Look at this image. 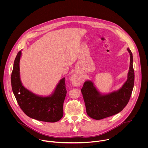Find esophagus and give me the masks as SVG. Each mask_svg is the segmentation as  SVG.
Wrapping results in <instances>:
<instances>
[{
  "label": "esophagus",
  "instance_id": "obj_1",
  "mask_svg": "<svg viewBox=\"0 0 148 148\" xmlns=\"http://www.w3.org/2000/svg\"><path fill=\"white\" fill-rule=\"evenodd\" d=\"M71 82L73 86H79L82 83V79L76 74H73L71 77Z\"/></svg>",
  "mask_w": 148,
  "mask_h": 148
}]
</instances>
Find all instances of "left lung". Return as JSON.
<instances>
[{
	"label": "left lung",
	"instance_id": "left-lung-1",
	"mask_svg": "<svg viewBox=\"0 0 148 148\" xmlns=\"http://www.w3.org/2000/svg\"><path fill=\"white\" fill-rule=\"evenodd\" d=\"M130 55L129 69L127 81L118 90L110 93L100 92L91 80H86L81 91L83 96L87 114L92 119L99 120L120 112L128 103L134 86V72L133 66V55L129 48Z\"/></svg>",
	"mask_w": 148,
	"mask_h": 148
}]
</instances>
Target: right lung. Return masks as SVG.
<instances>
[{
    "label": "right lung",
    "instance_id": "right-lung-1",
    "mask_svg": "<svg viewBox=\"0 0 148 148\" xmlns=\"http://www.w3.org/2000/svg\"><path fill=\"white\" fill-rule=\"evenodd\" d=\"M21 51L15 59L11 79L12 89L19 106L31 119L48 123L59 121L63 116V103L66 94L65 77L60 79L52 93L48 96L33 93L24 86L21 79Z\"/></svg>",
    "mask_w": 148,
    "mask_h": 148
}]
</instances>
